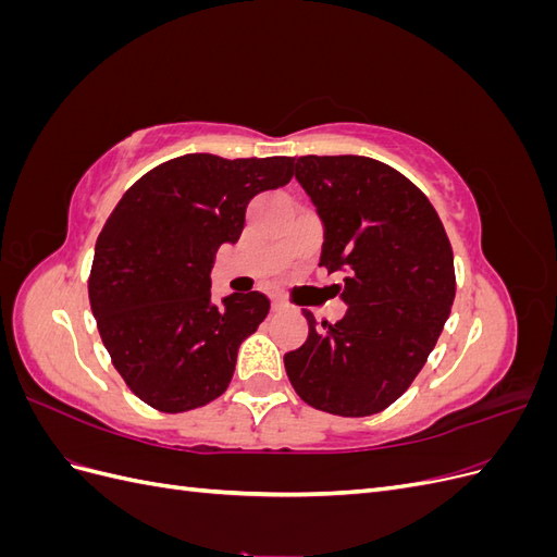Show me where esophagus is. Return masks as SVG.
Masks as SVG:
<instances>
[{
	"label": "esophagus",
	"instance_id": "obj_1",
	"mask_svg": "<svg viewBox=\"0 0 557 557\" xmlns=\"http://www.w3.org/2000/svg\"><path fill=\"white\" fill-rule=\"evenodd\" d=\"M285 309H288V305H285V301H281V299L272 301V311H285Z\"/></svg>",
	"mask_w": 557,
	"mask_h": 557
}]
</instances>
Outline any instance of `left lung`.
<instances>
[{"mask_svg":"<svg viewBox=\"0 0 557 557\" xmlns=\"http://www.w3.org/2000/svg\"><path fill=\"white\" fill-rule=\"evenodd\" d=\"M295 178L323 223L320 267L346 315L305 311L309 336L285 352L295 393L313 409L383 411L423 369L455 299L453 250L430 199L393 166L362 156H305Z\"/></svg>","mask_w":557,"mask_h":557,"instance_id":"8db88e82","label":"left lung"}]
</instances>
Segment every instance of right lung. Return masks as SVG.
<instances>
[{
	"label": "right lung",
	"instance_id": "1",
	"mask_svg": "<svg viewBox=\"0 0 557 557\" xmlns=\"http://www.w3.org/2000/svg\"><path fill=\"white\" fill-rule=\"evenodd\" d=\"M293 166L295 158H174L134 183L99 232L92 315L117 374L153 409L183 413L227 391L269 299L252 290L215 305V252L239 242L248 201L288 183Z\"/></svg>",
	"mask_w": 557,
	"mask_h": 557
}]
</instances>
